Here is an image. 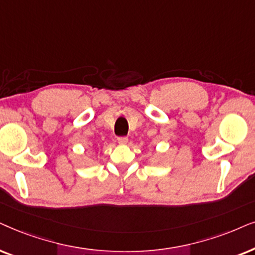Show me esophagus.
Segmentation results:
<instances>
[{"mask_svg": "<svg viewBox=\"0 0 255 255\" xmlns=\"http://www.w3.org/2000/svg\"><path fill=\"white\" fill-rule=\"evenodd\" d=\"M118 142L120 144H126L128 142V137H126V136H120V137H118Z\"/></svg>", "mask_w": 255, "mask_h": 255, "instance_id": "34e87169", "label": "esophagus"}]
</instances>
